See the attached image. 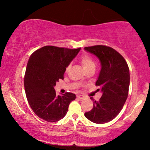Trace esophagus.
I'll use <instances>...</instances> for the list:
<instances>
[{
	"mask_svg": "<svg viewBox=\"0 0 150 150\" xmlns=\"http://www.w3.org/2000/svg\"><path fill=\"white\" fill-rule=\"evenodd\" d=\"M77 98H79V99L83 100V99H84V98H85V96H83V95H81V94H78V95H77Z\"/></svg>",
	"mask_w": 150,
	"mask_h": 150,
	"instance_id": "34e87169",
	"label": "esophagus"
}]
</instances>
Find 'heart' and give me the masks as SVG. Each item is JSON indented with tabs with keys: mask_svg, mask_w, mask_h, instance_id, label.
Segmentation results:
<instances>
[{
	"mask_svg": "<svg viewBox=\"0 0 150 150\" xmlns=\"http://www.w3.org/2000/svg\"><path fill=\"white\" fill-rule=\"evenodd\" d=\"M81 63L82 64V66H83L85 71H87L91 68H96V63L94 62V61L91 57L87 56V55H85V56H83L81 57ZM67 69H68V67H67Z\"/></svg>",
	"mask_w": 150,
	"mask_h": 150,
	"instance_id": "1",
	"label": "heart"
}]
</instances>
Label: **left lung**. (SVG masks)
<instances>
[{"label": "left lung", "mask_w": 150, "mask_h": 150, "mask_svg": "<svg viewBox=\"0 0 150 150\" xmlns=\"http://www.w3.org/2000/svg\"><path fill=\"white\" fill-rule=\"evenodd\" d=\"M85 50L100 60L101 69L96 85L99 86L102 92V97L98 101L91 98L93 108L85 112V116L96 124H104L118 115L126 101L130 71L124 57L110 47L98 45L85 47Z\"/></svg>", "instance_id": "obj_1"}]
</instances>
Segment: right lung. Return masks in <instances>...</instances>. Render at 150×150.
<instances>
[{
    "instance_id": "1",
    "label": "right lung",
    "mask_w": 150,
    "mask_h": 150,
    "mask_svg": "<svg viewBox=\"0 0 150 150\" xmlns=\"http://www.w3.org/2000/svg\"><path fill=\"white\" fill-rule=\"evenodd\" d=\"M81 50L52 46L42 47L28 59L24 76V89L28 104L39 117L48 122L63 119L76 95L57 96L54 87L63 79L66 67Z\"/></svg>"
}]
</instances>
